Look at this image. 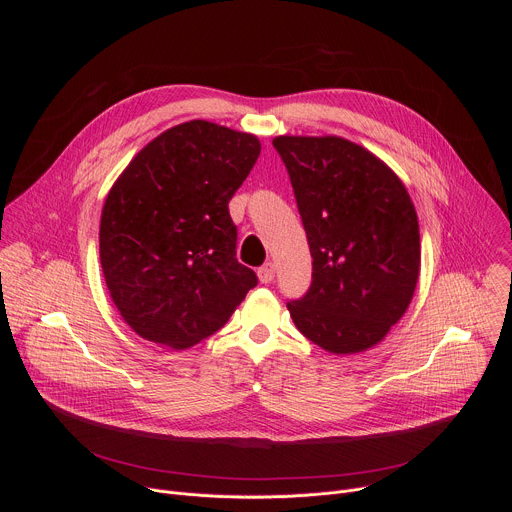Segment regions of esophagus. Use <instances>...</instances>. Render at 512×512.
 <instances>
[{"instance_id": "esophagus-1", "label": "esophagus", "mask_w": 512, "mask_h": 512, "mask_svg": "<svg viewBox=\"0 0 512 512\" xmlns=\"http://www.w3.org/2000/svg\"><path fill=\"white\" fill-rule=\"evenodd\" d=\"M257 275H259L261 283H271L275 279V265L273 263H265L263 267H259Z\"/></svg>"}]
</instances>
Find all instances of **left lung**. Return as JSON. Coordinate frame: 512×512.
I'll list each match as a JSON object with an SVG mask.
<instances>
[{
    "instance_id": "8db88e82",
    "label": "left lung",
    "mask_w": 512,
    "mask_h": 512,
    "mask_svg": "<svg viewBox=\"0 0 512 512\" xmlns=\"http://www.w3.org/2000/svg\"><path fill=\"white\" fill-rule=\"evenodd\" d=\"M312 253V283L287 302L298 330L334 354L381 342L411 304L421 247L415 206L397 174L360 145L279 135Z\"/></svg>"
}]
</instances>
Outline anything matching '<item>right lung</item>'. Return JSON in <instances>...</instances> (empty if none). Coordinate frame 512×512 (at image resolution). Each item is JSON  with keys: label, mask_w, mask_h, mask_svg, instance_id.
I'll use <instances>...</instances> for the list:
<instances>
[{"label": "right lung", "mask_w": 512, "mask_h": 512, "mask_svg": "<svg viewBox=\"0 0 512 512\" xmlns=\"http://www.w3.org/2000/svg\"><path fill=\"white\" fill-rule=\"evenodd\" d=\"M259 154L255 135L194 119L145 145L109 190L101 267L113 304L141 338L194 346L257 285L237 261L229 200Z\"/></svg>", "instance_id": "1"}]
</instances>
